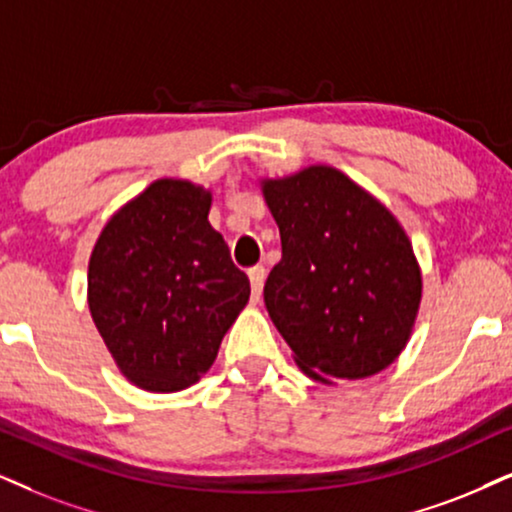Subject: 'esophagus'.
I'll return each mask as SVG.
<instances>
[{
  "label": "esophagus",
  "mask_w": 512,
  "mask_h": 512,
  "mask_svg": "<svg viewBox=\"0 0 512 512\" xmlns=\"http://www.w3.org/2000/svg\"><path fill=\"white\" fill-rule=\"evenodd\" d=\"M248 276H250V286H252V297H255V300H260L262 288H264V278H267V269H264L262 264H257V267L248 269Z\"/></svg>",
  "instance_id": "esophagus-1"
}]
</instances>
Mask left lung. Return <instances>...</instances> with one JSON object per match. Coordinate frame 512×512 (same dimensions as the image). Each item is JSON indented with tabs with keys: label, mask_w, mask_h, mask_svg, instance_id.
<instances>
[{
	"label": "left lung",
	"mask_w": 512,
	"mask_h": 512,
	"mask_svg": "<svg viewBox=\"0 0 512 512\" xmlns=\"http://www.w3.org/2000/svg\"><path fill=\"white\" fill-rule=\"evenodd\" d=\"M260 189L283 250L264 304L297 368L323 385L385 371L404 352L423 297L404 226L331 165L262 177Z\"/></svg>",
	"instance_id": "1"
}]
</instances>
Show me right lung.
I'll use <instances>...</instances> for the list:
<instances>
[{
	"instance_id": "right-lung-1",
	"label": "right lung",
	"mask_w": 512,
	"mask_h": 512,
	"mask_svg": "<svg viewBox=\"0 0 512 512\" xmlns=\"http://www.w3.org/2000/svg\"><path fill=\"white\" fill-rule=\"evenodd\" d=\"M212 191L163 177L127 200L96 238L87 304L108 352L139 390L196 385L250 300V281L208 222Z\"/></svg>"
}]
</instances>
